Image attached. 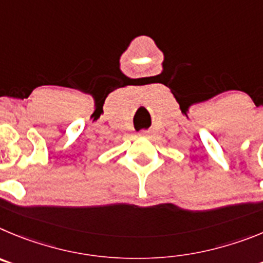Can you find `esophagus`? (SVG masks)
I'll return each instance as SVG.
<instances>
[{
	"label": "esophagus",
	"instance_id": "obj_1",
	"mask_svg": "<svg viewBox=\"0 0 263 263\" xmlns=\"http://www.w3.org/2000/svg\"><path fill=\"white\" fill-rule=\"evenodd\" d=\"M146 135H148V132H146V131H141L140 132V136H146Z\"/></svg>",
	"mask_w": 263,
	"mask_h": 263
}]
</instances>
